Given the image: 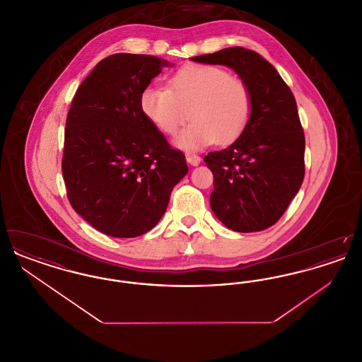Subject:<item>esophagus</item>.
<instances>
[{"mask_svg": "<svg viewBox=\"0 0 362 362\" xmlns=\"http://www.w3.org/2000/svg\"><path fill=\"white\" fill-rule=\"evenodd\" d=\"M186 160H187V163L191 164V165H198V164H201V161H202V158L199 157L198 155H194V153H187L186 155Z\"/></svg>", "mask_w": 362, "mask_h": 362, "instance_id": "1", "label": "esophagus"}]
</instances>
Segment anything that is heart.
I'll use <instances>...</instances> for the list:
<instances>
[{"label": "heart", "instance_id": "heart-1", "mask_svg": "<svg viewBox=\"0 0 362 362\" xmlns=\"http://www.w3.org/2000/svg\"><path fill=\"white\" fill-rule=\"evenodd\" d=\"M139 104L144 114L176 145L197 151L214 142L229 144L240 136L250 121L252 96L248 86L228 70L214 65H186L168 78V89L148 86Z\"/></svg>", "mask_w": 362, "mask_h": 362}]
</instances>
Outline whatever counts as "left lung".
Instances as JSON below:
<instances>
[{
    "label": "left lung",
    "mask_w": 362,
    "mask_h": 362,
    "mask_svg": "<svg viewBox=\"0 0 362 362\" xmlns=\"http://www.w3.org/2000/svg\"><path fill=\"white\" fill-rule=\"evenodd\" d=\"M191 61L235 70L252 96L250 121L230 146L205 156L214 177L210 206L236 232L276 224L304 180L305 137L291 88L258 52L229 47Z\"/></svg>",
    "instance_id": "left-lung-1"
}]
</instances>
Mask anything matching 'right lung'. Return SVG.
Masks as SVG:
<instances>
[{"label":"right lung","instance_id":"obj_1","mask_svg":"<svg viewBox=\"0 0 362 362\" xmlns=\"http://www.w3.org/2000/svg\"><path fill=\"white\" fill-rule=\"evenodd\" d=\"M168 61L119 52L78 86L65 129L62 175L70 205L112 238H137L157 225L189 171L142 111L139 98Z\"/></svg>","mask_w":362,"mask_h":362}]
</instances>
